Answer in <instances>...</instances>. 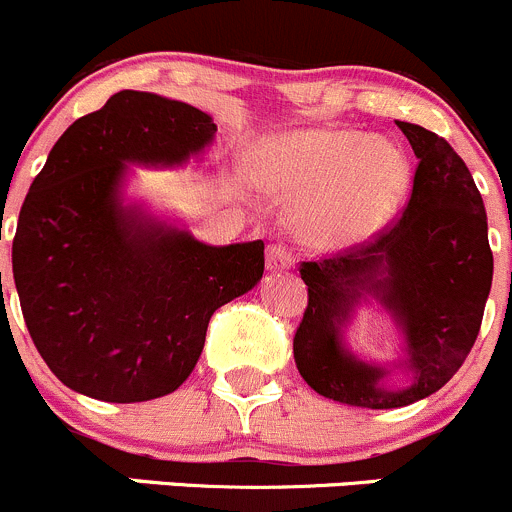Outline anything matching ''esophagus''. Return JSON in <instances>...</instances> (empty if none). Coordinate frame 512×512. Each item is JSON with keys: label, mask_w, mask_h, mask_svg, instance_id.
<instances>
[{"label": "esophagus", "mask_w": 512, "mask_h": 512, "mask_svg": "<svg viewBox=\"0 0 512 512\" xmlns=\"http://www.w3.org/2000/svg\"><path fill=\"white\" fill-rule=\"evenodd\" d=\"M296 263V256L291 254V249L283 244H271L266 249V266L271 271H283V268H291Z\"/></svg>", "instance_id": "esophagus-1"}]
</instances>
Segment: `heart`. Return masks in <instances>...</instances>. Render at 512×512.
Listing matches in <instances>:
<instances>
[{"mask_svg":"<svg viewBox=\"0 0 512 512\" xmlns=\"http://www.w3.org/2000/svg\"><path fill=\"white\" fill-rule=\"evenodd\" d=\"M256 174L263 186L311 199L303 229L318 244H351L381 229L408 189V159L386 139L358 131L308 129L263 146Z\"/></svg>","mask_w":512,"mask_h":512,"instance_id":"obj_1","label":"heart"}]
</instances>
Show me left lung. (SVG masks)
I'll list each match as a JSON object with an SVG mask.
<instances>
[{"mask_svg": "<svg viewBox=\"0 0 512 512\" xmlns=\"http://www.w3.org/2000/svg\"><path fill=\"white\" fill-rule=\"evenodd\" d=\"M418 156L413 191L401 216L363 244L301 261L308 306L293 336L303 381L331 401L401 408L455 376L468 358L493 283V251L480 191L453 146L418 124L398 121ZM361 290L376 295L402 323L414 381L381 389L380 369L342 351L337 326Z\"/></svg>", "mask_w": 512, "mask_h": 512, "instance_id": "obj_1", "label": "left lung"}]
</instances>
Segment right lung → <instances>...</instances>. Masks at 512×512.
I'll return each instance as SVG.
<instances>
[{
	"mask_svg": "<svg viewBox=\"0 0 512 512\" xmlns=\"http://www.w3.org/2000/svg\"><path fill=\"white\" fill-rule=\"evenodd\" d=\"M214 134L196 106L126 89L74 121L29 186L14 283L39 356L72 391L109 403L176 391L216 308L263 276V241L206 246L119 201L126 164H181Z\"/></svg>",
	"mask_w": 512,
	"mask_h": 512,
	"instance_id": "add662e5",
	"label": "right lung"
}]
</instances>
